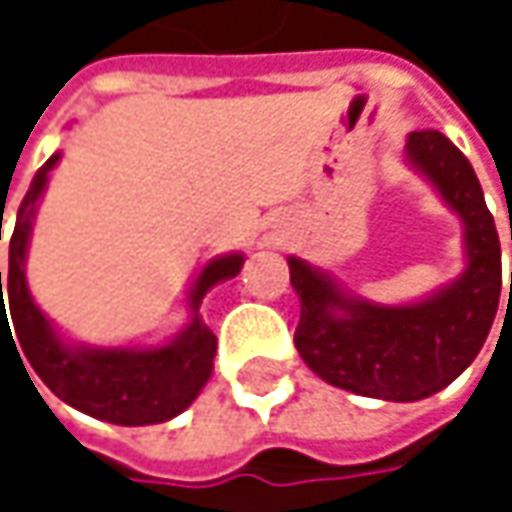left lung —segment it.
<instances>
[{
    "instance_id": "8db88e82",
    "label": "left lung",
    "mask_w": 512,
    "mask_h": 512,
    "mask_svg": "<svg viewBox=\"0 0 512 512\" xmlns=\"http://www.w3.org/2000/svg\"><path fill=\"white\" fill-rule=\"evenodd\" d=\"M406 154L465 222L468 269L460 281L418 305L385 308L347 299L290 257V284L302 302L293 335L299 356L338 388L397 403L424 400L460 376L480 353L501 296V243L471 162L436 130L412 133Z\"/></svg>"
}]
</instances>
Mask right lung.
<instances>
[{
  "instance_id": "right-lung-1",
  "label": "right lung",
  "mask_w": 512,
  "mask_h": 512,
  "mask_svg": "<svg viewBox=\"0 0 512 512\" xmlns=\"http://www.w3.org/2000/svg\"><path fill=\"white\" fill-rule=\"evenodd\" d=\"M55 162L58 154L50 156L47 165L35 174L17 210V225L11 234V252H8V308L14 323L11 341L14 338L20 341L23 353L32 361L35 373L44 379V385L73 409L124 427L162 424L180 415L210 379L216 335L210 332V326H204L201 317H195L180 338H174L159 350H70L55 338L47 317L32 302L23 275V257H26L35 204L47 186V174ZM240 266H243V255H228L207 263V269L201 272L192 290V308L201 305L204 293L213 284L234 278ZM0 305L2 332L8 326L5 299H2V272Z\"/></svg>"
}]
</instances>
